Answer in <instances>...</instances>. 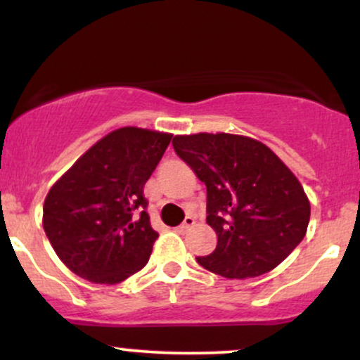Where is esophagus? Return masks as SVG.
<instances>
[{"label": "esophagus", "mask_w": 360, "mask_h": 360, "mask_svg": "<svg viewBox=\"0 0 360 360\" xmlns=\"http://www.w3.org/2000/svg\"><path fill=\"white\" fill-rule=\"evenodd\" d=\"M193 225H194V218L193 217H186L184 221L179 225V230H181V232H186V230L191 229Z\"/></svg>", "instance_id": "1"}]
</instances>
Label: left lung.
I'll use <instances>...</instances> for the list:
<instances>
[{"label": "left lung", "mask_w": 360, "mask_h": 360, "mask_svg": "<svg viewBox=\"0 0 360 360\" xmlns=\"http://www.w3.org/2000/svg\"><path fill=\"white\" fill-rule=\"evenodd\" d=\"M176 154L206 184V223L217 249L196 257L229 279L278 267L307 235L309 200L298 177L269 147L233 134L176 135Z\"/></svg>", "instance_id": "8db88e82"}]
</instances>
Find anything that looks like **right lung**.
Wrapping results in <instances>:
<instances>
[{"mask_svg": "<svg viewBox=\"0 0 360 360\" xmlns=\"http://www.w3.org/2000/svg\"><path fill=\"white\" fill-rule=\"evenodd\" d=\"M172 135L139 127L110 131L56 181L44 230L68 269L96 284H118L148 262L159 233L143 186Z\"/></svg>", "mask_w": 360, "mask_h": 360, "instance_id": "right-lung-1", "label": "right lung"}]
</instances>
